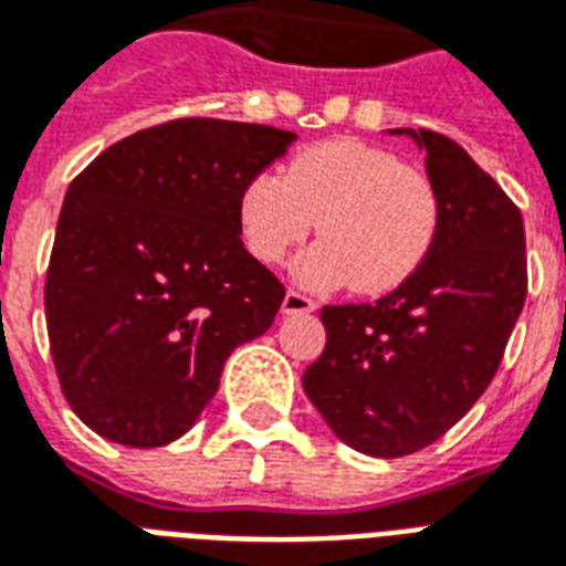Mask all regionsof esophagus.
<instances>
[{"mask_svg": "<svg viewBox=\"0 0 566 566\" xmlns=\"http://www.w3.org/2000/svg\"><path fill=\"white\" fill-rule=\"evenodd\" d=\"M315 312V303L308 296L296 294V291H287L282 300V315H308Z\"/></svg>", "mask_w": 566, "mask_h": 566, "instance_id": "esophagus-1", "label": "esophagus"}]
</instances>
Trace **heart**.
<instances>
[{
  "label": "heart",
  "instance_id": "1",
  "mask_svg": "<svg viewBox=\"0 0 566 566\" xmlns=\"http://www.w3.org/2000/svg\"><path fill=\"white\" fill-rule=\"evenodd\" d=\"M254 261L279 263L317 228L321 240L294 263L312 291L354 284L357 294L396 291L420 270L438 237L441 200L426 174L359 140H326L294 155L282 174L251 177L237 203Z\"/></svg>",
  "mask_w": 566,
  "mask_h": 566
}]
</instances>
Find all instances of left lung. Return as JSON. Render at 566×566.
<instances>
[{
  "mask_svg": "<svg viewBox=\"0 0 566 566\" xmlns=\"http://www.w3.org/2000/svg\"><path fill=\"white\" fill-rule=\"evenodd\" d=\"M387 134L426 153L438 237L420 270L378 303L326 305V347L303 375L338 441L375 459L417 453L474 408L528 294L522 212L495 179L443 134Z\"/></svg>",
  "mask_w": 566,
  "mask_h": 566,
  "instance_id": "obj_1",
  "label": "left lung"
}]
</instances>
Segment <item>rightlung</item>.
Returning <instances> with one entry per match:
<instances>
[{
	"label": "right lung",
	"instance_id": "1",
	"mask_svg": "<svg viewBox=\"0 0 566 566\" xmlns=\"http://www.w3.org/2000/svg\"><path fill=\"white\" fill-rule=\"evenodd\" d=\"M294 140L272 125L177 119L113 144L71 182L44 308L62 392L92 432L177 441L233 347L270 329L284 287L242 245L237 203Z\"/></svg>",
	"mask_w": 566,
	"mask_h": 566
}]
</instances>
